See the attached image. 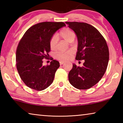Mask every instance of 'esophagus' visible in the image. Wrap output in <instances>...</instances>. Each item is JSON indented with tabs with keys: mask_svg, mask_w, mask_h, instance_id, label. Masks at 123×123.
<instances>
[{
	"mask_svg": "<svg viewBox=\"0 0 123 123\" xmlns=\"http://www.w3.org/2000/svg\"><path fill=\"white\" fill-rule=\"evenodd\" d=\"M65 62H64V61H60V65H62V64H63V63H65Z\"/></svg>",
	"mask_w": 123,
	"mask_h": 123,
	"instance_id": "34e87169",
	"label": "esophagus"
}]
</instances>
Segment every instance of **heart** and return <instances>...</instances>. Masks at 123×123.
<instances>
[{"instance_id":"1","label":"heart","mask_w":123,"mask_h":123,"mask_svg":"<svg viewBox=\"0 0 123 123\" xmlns=\"http://www.w3.org/2000/svg\"><path fill=\"white\" fill-rule=\"evenodd\" d=\"M59 35L66 41L72 42L75 38V34L73 30L68 28H65L60 31ZM57 43V37L55 35L52 36L49 41V46L51 50H55L56 48ZM73 53L71 50L65 52H60L56 55V58L61 61H66L72 57Z\"/></svg>"}]
</instances>
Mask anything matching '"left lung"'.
<instances>
[{
	"label": "left lung",
	"instance_id": "left-lung-1",
	"mask_svg": "<svg viewBox=\"0 0 123 123\" xmlns=\"http://www.w3.org/2000/svg\"><path fill=\"white\" fill-rule=\"evenodd\" d=\"M78 40L75 59L85 60L82 67L73 64L69 81L79 89H87L97 84L105 74L109 60V48L105 38L94 26L86 23L66 22Z\"/></svg>",
	"mask_w": 123,
	"mask_h": 123
}]
</instances>
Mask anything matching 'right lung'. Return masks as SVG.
<instances>
[{"label": "right lung", "mask_w": 123, "mask_h": 123, "mask_svg": "<svg viewBox=\"0 0 123 123\" xmlns=\"http://www.w3.org/2000/svg\"><path fill=\"white\" fill-rule=\"evenodd\" d=\"M65 26L63 22L39 23L28 29L20 39L16 50L17 69L29 88L42 91L53 83L59 62L51 58L50 64L44 66L42 60L48 58L50 39Z\"/></svg>", "instance_id": "1"}]
</instances>
